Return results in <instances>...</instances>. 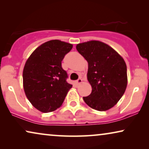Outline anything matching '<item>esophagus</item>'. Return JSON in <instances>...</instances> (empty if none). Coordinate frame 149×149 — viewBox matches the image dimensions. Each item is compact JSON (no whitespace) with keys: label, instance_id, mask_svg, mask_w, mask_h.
Instances as JSON below:
<instances>
[{"label":"esophagus","instance_id":"esophagus-1","mask_svg":"<svg viewBox=\"0 0 149 149\" xmlns=\"http://www.w3.org/2000/svg\"><path fill=\"white\" fill-rule=\"evenodd\" d=\"M82 81H83L82 79L79 78V79H77V80L76 81H75V83H76V84H77V85H79V84H80V83H82Z\"/></svg>","mask_w":149,"mask_h":149}]
</instances>
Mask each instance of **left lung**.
<instances>
[{
  "label": "left lung",
  "instance_id": "1",
  "mask_svg": "<svg viewBox=\"0 0 149 149\" xmlns=\"http://www.w3.org/2000/svg\"><path fill=\"white\" fill-rule=\"evenodd\" d=\"M77 51L88 62L87 80L92 87L83 97L89 107L99 111L113 107L125 93L127 66L123 58L108 45L98 40L79 43Z\"/></svg>",
  "mask_w": 149,
  "mask_h": 149
}]
</instances>
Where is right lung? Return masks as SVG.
Returning <instances> with one entry per match:
<instances>
[{"mask_svg":"<svg viewBox=\"0 0 149 149\" xmlns=\"http://www.w3.org/2000/svg\"><path fill=\"white\" fill-rule=\"evenodd\" d=\"M72 48V44L52 40L36 48L26 61L24 91L33 107L42 113L60 108L72 86L67 83L68 74L62 67V61Z\"/></svg>","mask_w":149,"mask_h":149,"instance_id":"add662e5","label":"right lung"}]
</instances>
